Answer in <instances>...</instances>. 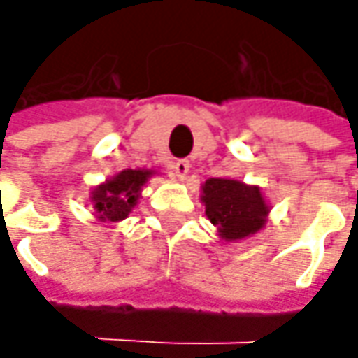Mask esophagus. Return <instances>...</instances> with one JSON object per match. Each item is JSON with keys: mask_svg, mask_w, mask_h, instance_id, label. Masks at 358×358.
Segmentation results:
<instances>
[{"mask_svg": "<svg viewBox=\"0 0 358 358\" xmlns=\"http://www.w3.org/2000/svg\"><path fill=\"white\" fill-rule=\"evenodd\" d=\"M189 161L187 159H177V161H173L171 165H169V171H171V175H175V177H179V179H183L187 173H189Z\"/></svg>", "mask_w": 358, "mask_h": 358, "instance_id": "34e87169", "label": "esophagus"}]
</instances>
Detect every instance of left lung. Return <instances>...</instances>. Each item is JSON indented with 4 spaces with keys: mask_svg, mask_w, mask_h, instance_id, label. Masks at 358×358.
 <instances>
[{
    "mask_svg": "<svg viewBox=\"0 0 358 358\" xmlns=\"http://www.w3.org/2000/svg\"><path fill=\"white\" fill-rule=\"evenodd\" d=\"M205 213L225 241L245 239L265 225L268 207L259 187L233 179H207L203 185Z\"/></svg>",
    "mask_w": 358,
    "mask_h": 358,
    "instance_id": "obj_1",
    "label": "left lung"
}]
</instances>
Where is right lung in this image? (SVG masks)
I'll return each instance as SVG.
<instances>
[{
    "label": "right lung",
    "mask_w": 358,
    "mask_h": 358,
    "mask_svg": "<svg viewBox=\"0 0 358 358\" xmlns=\"http://www.w3.org/2000/svg\"><path fill=\"white\" fill-rule=\"evenodd\" d=\"M151 171L143 169H127L109 179L93 191V207L101 221L117 223L125 219L139 199V191L145 185Z\"/></svg>",
    "instance_id": "1"
}]
</instances>
